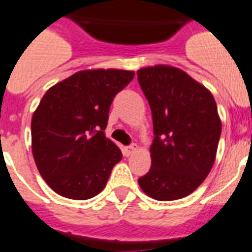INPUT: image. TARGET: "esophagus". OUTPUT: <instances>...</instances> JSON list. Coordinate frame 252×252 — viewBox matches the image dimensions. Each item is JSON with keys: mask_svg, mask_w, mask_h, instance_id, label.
Instances as JSON below:
<instances>
[{"mask_svg": "<svg viewBox=\"0 0 252 252\" xmlns=\"http://www.w3.org/2000/svg\"><path fill=\"white\" fill-rule=\"evenodd\" d=\"M136 150H137V145H136V144H133V145L126 146V149H124V153H126V156H130V154L134 153Z\"/></svg>", "mask_w": 252, "mask_h": 252, "instance_id": "esophagus-1", "label": "esophagus"}]
</instances>
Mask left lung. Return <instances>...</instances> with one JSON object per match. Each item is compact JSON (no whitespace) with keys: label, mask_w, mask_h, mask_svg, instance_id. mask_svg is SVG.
Listing matches in <instances>:
<instances>
[{"label":"left lung","mask_w":252,"mask_h":252,"mask_svg":"<svg viewBox=\"0 0 252 252\" xmlns=\"http://www.w3.org/2000/svg\"><path fill=\"white\" fill-rule=\"evenodd\" d=\"M153 116L152 167L138 184L159 201L186 197L215 163L221 119L213 95L182 69L154 65L137 70Z\"/></svg>","instance_id":"1"}]
</instances>
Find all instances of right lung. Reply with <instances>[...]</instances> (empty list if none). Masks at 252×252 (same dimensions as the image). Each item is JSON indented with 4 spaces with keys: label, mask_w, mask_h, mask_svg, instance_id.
<instances>
[{
    "label": "right lung",
    "mask_w": 252,
    "mask_h": 252,
    "mask_svg": "<svg viewBox=\"0 0 252 252\" xmlns=\"http://www.w3.org/2000/svg\"><path fill=\"white\" fill-rule=\"evenodd\" d=\"M134 72L87 69L53 85L31 120L32 156L41 178L60 196L86 200L102 192L123 154L104 129L114 96Z\"/></svg>",
    "instance_id": "obj_1"
}]
</instances>
